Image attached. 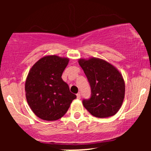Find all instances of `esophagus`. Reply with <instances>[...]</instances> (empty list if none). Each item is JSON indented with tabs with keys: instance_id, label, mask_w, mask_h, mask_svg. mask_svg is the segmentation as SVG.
<instances>
[{
	"instance_id": "34e87169",
	"label": "esophagus",
	"mask_w": 151,
	"mask_h": 151,
	"mask_svg": "<svg viewBox=\"0 0 151 151\" xmlns=\"http://www.w3.org/2000/svg\"><path fill=\"white\" fill-rule=\"evenodd\" d=\"M77 98L78 99H79L81 98V93H78L77 94Z\"/></svg>"
}]
</instances>
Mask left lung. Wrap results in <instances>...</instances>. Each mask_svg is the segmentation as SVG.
Wrapping results in <instances>:
<instances>
[{
  "instance_id": "8db88e82",
  "label": "left lung",
  "mask_w": 151,
  "mask_h": 151,
  "mask_svg": "<svg viewBox=\"0 0 151 151\" xmlns=\"http://www.w3.org/2000/svg\"><path fill=\"white\" fill-rule=\"evenodd\" d=\"M90 86L91 97L82 101L83 106L93 116L107 118L120 109L125 96V82L119 71L99 58L79 59Z\"/></svg>"
}]
</instances>
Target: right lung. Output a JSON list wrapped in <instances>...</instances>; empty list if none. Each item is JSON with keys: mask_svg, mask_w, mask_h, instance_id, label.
<instances>
[{"mask_svg": "<svg viewBox=\"0 0 151 151\" xmlns=\"http://www.w3.org/2000/svg\"><path fill=\"white\" fill-rule=\"evenodd\" d=\"M69 58L47 55L31 67L25 81L27 104L40 119L56 121L63 116L77 96L70 92L62 74Z\"/></svg>", "mask_w": 151, "mask_h": 151, "instance_id": "right-lung-1", "label": "right lung"}]
</instances>
